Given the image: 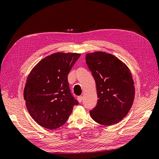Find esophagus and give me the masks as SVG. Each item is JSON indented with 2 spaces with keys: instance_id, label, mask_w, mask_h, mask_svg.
<instances>
[{
  "instance_id": "esophagus-1",
  "label": "esophagus",
  "mask_w": 159,
  "mask_h": 159,
  "mask_svg": "<svg viewBox=\"0 0 159 159\" xmlns=\"http://www.w3.org/2000/svg\"><path fill=\"white\" fill-rule=\"evenodd\" d=\"M78 102L80 103H81V102H82V100H83V97H82V96H78Z\"/></svg>"
}]
</instances>
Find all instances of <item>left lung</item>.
<instances>
[{
  "label": "left lung",
  "instance_id": "1",
  "mask_svg": "<svg viewBox=\"0 0 159 159\" xmlns=\"http://www.w3.org/2000/svg\"><path fill=\"white\" fill-rule=\"evenodd\" d=\"M85 59L95 81L98 98L96 106L89 111L91 117L103 125L121 121L134 97L131 72L116 57L103 52L87 54Z\"/></svg>",
  "mask_w": 159,
  "mask_h": 159
}]
</instances>
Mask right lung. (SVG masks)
I'll return each instance as SVG.
<instances>
[{
    "instance_id": "1",
    "label": "right lung",
    "mask_w": 159,
    "mask_h": 159,
    "mask_svg": "<svg viewBox=\"0 0 159 159\" xmlns=\"http://www.w3.org/2000/svg\"><path fill=\"white\" fill-rule=\"evenodd\" d=\"M80 56L77 53H55L42 59L28 75L24 98L30 116L40 126L60 127L78 105L69 88L68 75Z\"/></svg>"
}]
</instances>
